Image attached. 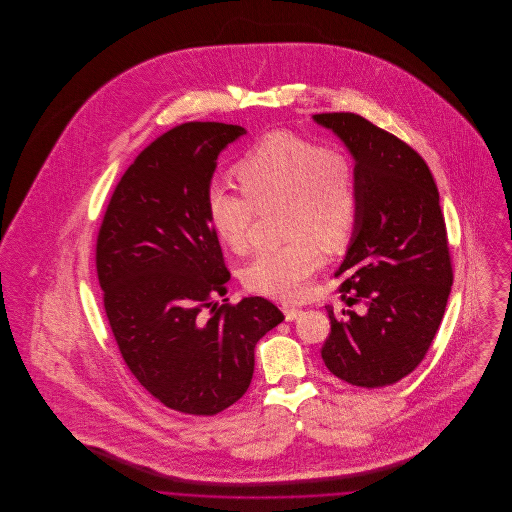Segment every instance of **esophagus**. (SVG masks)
Segmentation results:
<instances>
[{
	"instance_id": "esophagus-1",
	"label": "esophagus",
	"mask_w": 512,
	"mask_h": 512,
	"mask_svg": "<svg viewBox=\"0 0 512 512\" xmlns=\"http://www.w3.org/2000/svg\"><path fill=\"white\" fill-rule=\"evenodd\" d=\"M282 311H284V315H286V320L288 322H292V320H295V318L299 317L303 311L299 309V307H293V305H282Z\"/></svg>"
}]
</instances>
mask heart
<instances>
[{"mask_svg": "<svg viewBox=\"0 0 512 512\" xmlns=\"http://www.w3.org/2000/svg\"><path fill=\"white\" fill-rule=\"evenodd\" d=\"M242 194L211 184L205 194L207 219L222 244L242 253L249 245L255 209L282 203L286 244L261 249L244 268L251 292L284 301L303 299L311 278L324 265L318 244H347L361 211L355 171L349 159L292 132H270L232 167Z\"/></svg>", "mask_w": 512, "mask_h": 512, "instance_id": "1", "label": "heart"}]
</instances>
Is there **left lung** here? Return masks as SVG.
Masks as SVG:
<instances>
[{
    "mask_svg": "<svg viewBox=\"0 0 512 512\" xmlns=\"http://www.w3.org/2000/svg\"><path fill=\"white\" fill-rule=\"evenodd\" d=\"M355 159L361 211L345 259L340 293L365 313L326 307V368L359 388H384L411 374L438 334L453 284L439 192L413 147L355 113L313 117Z\"/></svg>",
    "mask_w": 512,
    "mask_h": 512,
    "instance_id": "left-lung-1",
    "label": "left lung"
}]
</instances>
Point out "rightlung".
<instances>
[{"label":"right lung","instance_id":"1","mask_svg":"<svg viewBox=\"0 0 512 512\" xmlns=\"http://www.w3.org/2000/svg\"><path fill=\"white\" fill-rule=\"evenodd\" d=\"M245 128L174 126L122 174L96 245V268L122 359L165 407L213 416L244 395L255 345L284 315L265 297L217 305L230 272L205 194L220 151Z\"/></svg>","mask_w":512,"mask_h":512}]
</instances>
